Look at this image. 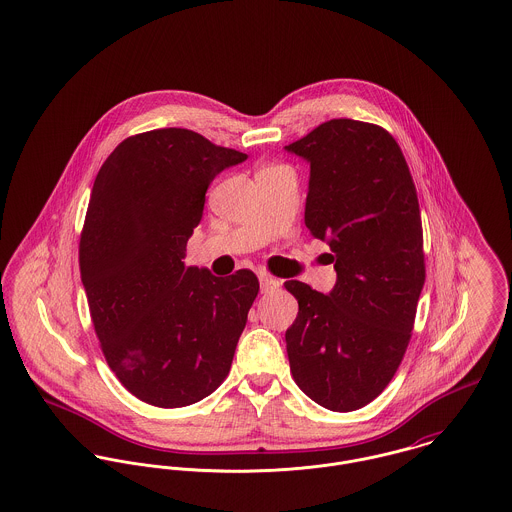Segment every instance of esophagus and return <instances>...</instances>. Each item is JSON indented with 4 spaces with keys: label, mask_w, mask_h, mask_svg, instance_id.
<instances>
[{
    "label": "esophagus",
    "mask_w": 512,
    "mask_h": 512,
    "mask_svg": "<svg viewBox=\"0 0 512 512\" xmlns=\"http://www.w3.org/2000/svg\"><path fill=\"white\" fill-rule=\"evenodd\" d=\"M259 282H261V292H273L280 286V282L276 280L275 276H271L269 273H259Z\"/></svg>",
    "instance_id": "1"
}]
</instances>
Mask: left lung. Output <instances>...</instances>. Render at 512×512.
Listing matches in <instances>:
<instances>
[{"label":"left lung","mask_w":512,"mask_h":512,"mask_svg":"<svg viewBox=\"0 0 512 512\" xmlns=\"http://www.w3.org/2000/svg\"><path fill=\"white\" fill-rule=\"evenodd\" d=\"M286 150L310 163L304 220L337 271L329 294L284 282L298 300L286 331L290 372L315 403L347 413L386 390L411 339L425 284L417 191L378 124L333 118Z\"/></svg>","instance_id":"left-lung-1"}]
</instances>
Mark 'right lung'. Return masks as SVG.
<instances>
[{
	"instance_id": "add662e5",
	"label": "right lung",
	"mask_w": 512,
	"mask_h": 512,
	"mask_svg": "<svg viewBox=\"0 0 512 512\" xmlns=\"http://www.w3.org/2000/svg\"><path fill=\"white\" fill-rule=\"evenodd\" d=\"M247 156L187 128L120 142L101 165L79 239L89 314L118 382L156 407H185L228 376L259 280L185 267L208 185Z\"/></svg>"
}]
</instances>
